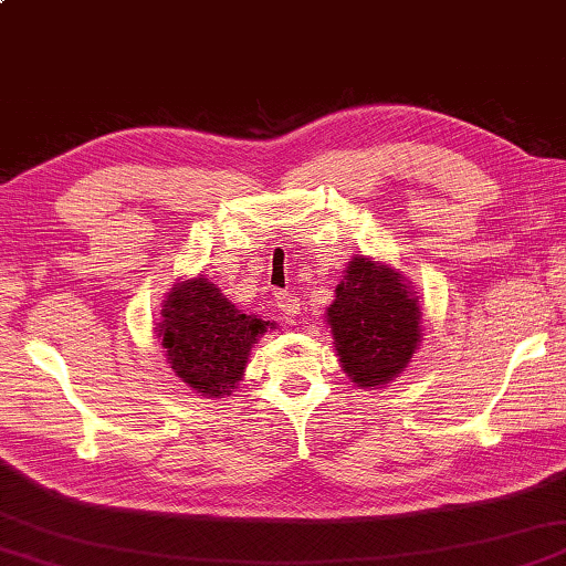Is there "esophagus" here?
Masks as SVG:
<instances>
[{
	"label": "esophagus",
	"instance_id": "esophagus-1",
	"mask_svg": "<svg viewBox=\"0 0 566 566\" xmlns=\"http://www.w3.org/2000/svg\"><path fill=\"white\" fill-rule=\"evenodd\" d=\"M274 304H276V308L282 311L284 316H296V314H302V304H298V298H296L294 294H290V292H276Z\"/></svg>",
	"mask_w": 566,
	"mask_h": 566
}]
</instances>
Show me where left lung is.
<instances>
[{"instance_id": "obj_1", "label": "left lung", "mask_w": 566, "mask_h": 566, "mask_svg": "<svg viewBox=\"0 0 566 566\" xmlns=\"http://www.w3.org/2000/svg\"><path fill=\"white\" fill-rule=\"evenodd\" d=\"M335 350L357 387L399 377L420 343V308L403 276L387 264L355 258L328 308Z\"/></svg>"}]
</instances>
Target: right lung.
<instances>
[{
	"label": "right lung",
	"instance_id": "obj_1",
	"mask_svg": "<svg viewBox=\"0 0 566 566\" xmlns=\"http://www.w3.org/2000/svg\"><path fill=\"white\" fill-rule=\"evenodd\" d=\"M270 323L240 314L211 282L175 284L163 308L160 338L175 375L207 399L231 394L243 377L250 345Z\"/></svg>",
	"mask_w": 566,
	"mask_h": 566
}]
</instances>
